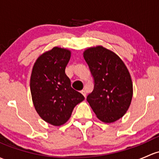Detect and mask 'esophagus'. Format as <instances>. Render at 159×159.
I'll list each match as a JSON object with an SVG mask.
<instances>
[{
	"label": "esophagus",
	"instance_id": "34e87169",
	"mask_svg": "<svg viewBox=\"0 0 159 159\" xmlns=\"http://www.w3.org/2000/svg\"><path fill=\"white\" fill-rule=\"evenodd\" d=\"M81 93H82L83 95H84V98H86V95H87V92H86V91H85V90H82V91H81Z\"/></svg>",
	"mask_w": 159,
	"mask_h": 159
}]
</instances>
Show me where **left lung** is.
I'll list each match as a JSON object with an SVG mask.
<instances>
[{
  "label": "left lung",
  "instance_id": "1",
  "mask_svg": "<svg viewBox=\"0 0 159 159\" xmlns=\"http://www.w3.org/2000/svg\"><path fill=\"white\" fill-rule=\"evenodd\" d=\"M94 87L87 101L102 122L116 121L126 113L133 98V82L127 68L113 52L101 46L84 52Z\"/></svg>",
  "mask_w": 159,
  "mask_h": 159
}]
</instances>
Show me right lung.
I'll return each mask as SVG.
<instances>
[{"label":"right lung","mask_w":159,"mask_h":159,"mask_svg":"<svg viewBox=\"0 0 159 159\" xmlns=\"http://www.w3.org/2000/svg\"><path fill=\"white\" fill-rule=\"evenodd\" d=\"M71 58L68 49L54 47L37 58L30 78V91L40 117L53 126H61L71 116L84 96L71 86L66 68Z\"/></svg>","instance_id":"right-lung-1"}]
</instances>
